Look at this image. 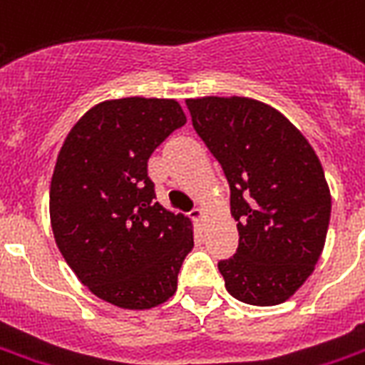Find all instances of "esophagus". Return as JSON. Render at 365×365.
Instances as JSON below:
<instances>
[{"mask_svg":"<svg viewBox=\"0 0 365 365\" xmlns=\"http://www.w3.org/2000/svg\"><path fill=\"white\" fill-rule=\"evenodd\" d=\"M191 218H193L195 222H201L202 208H193V210H191Z\"/></svg>","mask_w":365,"mask_h":365,"instance_id":"obj_1","label":"esophagus"}]
</instances>
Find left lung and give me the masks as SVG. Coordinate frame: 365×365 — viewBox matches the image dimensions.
Returning a JSON list of instances; mask_svg holds the SVG:
<instances>
[{
	"label": "left lung",
	"mask_w": 365,
	"mask_h": 365,
	"mask_svg": "<svg viewBox=\"0 0 365 365\" xmlns=\"http://www.w3.org/2000/svg\"><path fill=\"white\" fill-rule=\"evenodd\" d=\"M195 132L230 183L235 255L220 260L226 289L241 302L287 300L324 250L331 195L306 138L269 105L249 97L185 101Z\"/></svg>",
	"instance_id": "8db88e82"
}]
</instances>
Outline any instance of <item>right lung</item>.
<instances>
[{
  "label": "right lung",
  "instance_id": "add662e5",
  "mask_svg": "<svg viewBox=\"0 0 365 365\" xmlns=\"http://www.w3.org/2000/svg\"><path fill=\"white\" fill-rule=\"evenodd\" d=\"M185 124L174 99L126 97L90 108L61 147L49 189L61 255L99 299L145 310L176 293L191 222L155 199L147 163Z\"/></svg>",
  "mask_w": 365,
  "mask_h": 365
}]
</instances>
